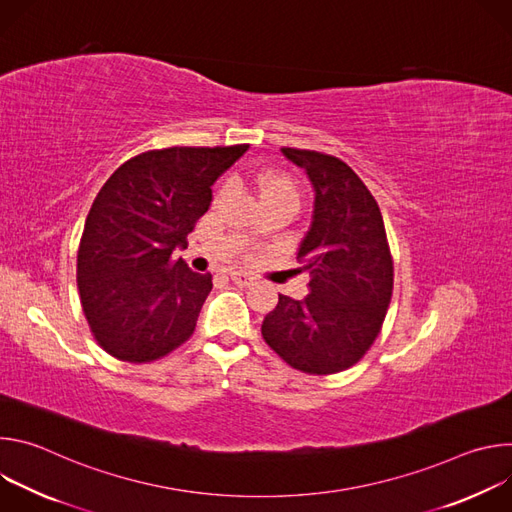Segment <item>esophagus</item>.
Masks as SVG:
<instances>
[{"mask_svg": "<svg viewBox=\"0 0 512 512\" xmlns=\"http://www.w3.org/2000/svg\"><path fill=\"white\" fill-rule=\"evenodd\" d=\"M229 275H231V279H233L237 285H241V287H247V285L253 283V277L247 275L245 271H231Z\"/></svg>", "mask_w": 512, "mask_h": 512, "instance_id": "esophagus-1", "label": "esophagus"}]
</instances>
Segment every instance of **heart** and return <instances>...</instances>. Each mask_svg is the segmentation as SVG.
Wrapping results in <instances>:
<instances>
[{"label": "heart", "instance_id": "heart-1", "mask_svg": "<svg viewBox=\"0 0 512 512\" xmlns=\"http://www.w3.org/2000/svg\"><path fill=\"white\" fill-rule=\"evenodd\" d=\"M261 190L265 192V198L267 196H273V194H283V192H296V186L291 184V180L283 178V176H263L261 178Z\"/></svg>", "mask_w": 512, "mask_h": 512}]
</instances>
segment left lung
<instances>
[{"label":"left lung","mask_w":512,"mask_h":512,"mask_svg":"<svg viewBox=\"0 0 512 512\" xmlns=\"http://www.w3.org/2000/svg\"><path fill=\"white\" fill-rule=\"evenodd\" d=\"M314 188L312 225L298 249V271L310 273L304 300L279 296L263 320L265 342L298 371L332 375L350 369L383 326L393 259L377 200L334 156L281 148Z\"/></svg>","instance_id":"1"}]
</instances>
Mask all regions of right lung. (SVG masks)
<instances>
[{
  "label": "right lung",
  "instance_id": "1",
  "mask_svg": "<svg viewBox=\"0 0 512 512\" xmlns=\"http://www.w3.org/2000/svg\"><path fill=\"white\" fill-rule=\"evenodd\" d=\"M247 150V143L152 150L119 166L99 190L81 237L77 283L105 352L150 362L192 336L212 275L174 261V251L188 247L212 184Z\"/></svg>",
  "mask_w": 512,
  "mask_h": 512
}]
</instances>
